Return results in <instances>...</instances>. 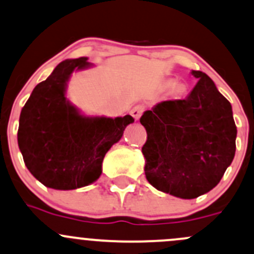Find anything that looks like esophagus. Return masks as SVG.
I'll list each match as a JSON object with an SVG mask.
<instances>
[{
  "mask_svg": "<svg viewBox=\"0 0 254 254\" xmlns=\"http://www.w3.org/2000/svg\"><path fill=\"white\" fill-rule=\"evenodd\" d=\"M143 112H145V106L137 105V106H135L134 108L131 109V116L134 117L136 120H138V119H140L141 114H142Z\"/></svg>",
  "mask_w": 254,
  "mask_h": 254,
  "instance_id": "1",
  "label": "esophagus"
}]
</instances>
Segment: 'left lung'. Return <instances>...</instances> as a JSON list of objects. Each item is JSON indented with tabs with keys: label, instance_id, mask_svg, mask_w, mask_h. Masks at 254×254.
<instances>
[{
	"label": "left lung",
	"instance_id": "8db88e82",
	"mask_svg": "<svg viewBox=\"0 0 254 254\" xmlns=\"http://www.w3.org/2000/svg\"><path fill=\"white\" fill-rule=\"evenodd\" d=\"M184 100L157 103L140 123L147 131L142 146L145 174L157 190L191 199L218 185L236 151L231 105L213 80L199 70Z\"/></svg>",
	"mask_w": 254,
	"mask_h": 254
}]
</instances>
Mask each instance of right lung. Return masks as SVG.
Masks as SVG:
<instances>
[{
  "label": "right lung",
  "mask_w": 254,
  "mask_h": 254,
  "mask_svg": "<svg viewBox=\"0 0 254 254\" xmlns=\"http://www.w3.org/2000/svg\"><path fill=\"white\" fill-rule=\"evenodd\" d=\"M89 65L86 57L61 62L20 112L18 145L24 163L46 188L74 190L97 180L108 149L134 123L131 116L89 118L66 101L70 74Z\"/></svg>",
  "instance_id": "1"
}]
</instances>
